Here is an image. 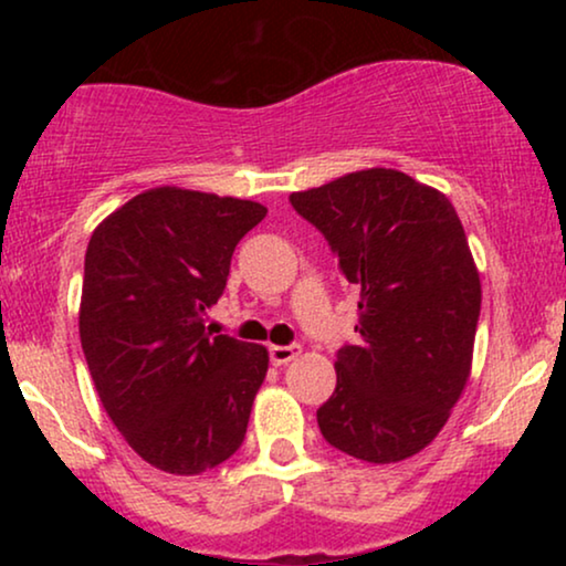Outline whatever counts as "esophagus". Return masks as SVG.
I'll use <instances>...</instances> for the list:
<instances>
[{
    "mask_svg": "<svg viewBox=\"0 0 566 566\" xmlns=\"http://www.w3.org/2000/svg\"><path fill=\"white\" fill-rule=\"evenodd\" d=\"M301 354V346H271L269 348V356L274 365H287V361L295 359V356Z\"/></svg>",
    "mask_w": 566,
    "mask_h": 566,
    "instance_id": "obj_1",
    "label": "esophagus"
}]
</instances>
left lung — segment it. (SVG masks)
I'll list each match as a JSON object with an SVG mask.
<instances>
[{
  "label": "left lung",
  "instance_id": "obj_1",
  "mask_svg": "<svg viewBox=\"0 0 566 566\" xmlns=\"http://www.w3.org/2000/svg\"><path fill=\"white\" fill-rule=\"evenodd\" d=\"M359 290L356 346L316 409L322 437L365 463H399L444 428L471 378L482 282L452 201L386 167L290 193Z\"/></svg>",
  "mask_w": 566,
  "mask_h": 566
}]
</instances>
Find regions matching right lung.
Returning <instances> with one entry per match:
<instances>
[{
  "mask_svg": "<svg viewBox=\"0 0 566 566\" xmlns=\"http://www.w3.org/2000/svg\"><path fill=\"white\" fill-rule=\"evenodd\" d=\"M250 199L159 186L112 212L84 255L80 337L101 405L154 469L193 476L242 447L269 350L205 329Z\"/></svg>",
  "mask_w": 566,
  "mask_h": 566,
  "instance_id": "obj_1",
  "label": "right lung"
}]
</instances>
